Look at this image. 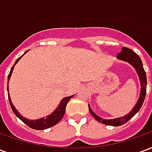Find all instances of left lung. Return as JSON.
Returning <instances> with one entry per match:
<instances>
[{
	"label": "left lung",
	"instance_id": "1",
	"mask_svg": "<svg viewBox=\"0 0 152 152\" xmlns=\"http://www.w3.org/2000/svg\"><path fill=\"white\" fill-rule=\"evenodd\" d=\"M116 58L119 60L126 62V63H129L131 66H134V68L135 69L137 76H138L139 80H140L141 90L139 98L137 99V103L135 104L134 108L131 110L129 113H128L127 115H124V116H121V117L115 118V119H109V120L102 119V118H101L99 115H97L94 112H93L92 109H91L89 104V112H90L91 115L95 118L97 121H99V122H101L102 124H107V125H112V126H120V125L125 124L126 122L129 121L131 118L133 117L134 115L140 110L141 107H142L144 102V99H145L146 93H147V76H146V72L144 71L142 60H141V58L138 57L137 53H134L133 50H131L129 48L123 47L121 53H118Z\"/></svg>",
	"mask_w": 152,
	"mask_h": 152
}]
</instances>
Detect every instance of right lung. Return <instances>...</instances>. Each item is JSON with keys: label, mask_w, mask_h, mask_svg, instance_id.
Returning <instances> with one entry per match:
<instances>
[{"label": "right lung", "mask_w": 152, "mask_h": 152, "mask_svg": "<svg viewBox=\"0 0 152 152\" xmlns=\"http://www.w3.org/2000/svg\"><path fill=\"white\" fill-rule=\"evenodd\" d=\"M26 53H27V51H26L21 57H19L18 59L15 61V64H14V66L11 67L10 72L9 74L8 82H7V91H8L9 102H10V107H11L12 111L14 112L15 115L18 118H19L23 123H25L28 126H29V127L31 128V129H37V130H44V129H49V128L52 127L53 125H55V124H58V123L62 120V118L63 117L64 113H65V111H66V104H67V102H69L70 99H72L74 95L68 96V97H66V98H64V99H62L61 102H59L58 106V107H57L51 114L48 115L45 117L40 118V119H37V120H28L27 118L23 117V116L18 112V110L15 108V106L13 105V103H12L11 99H10V94H9V81H10V77H11L12 72H13V70H14L15 65L18 63L19 60L21 59L22 57Z\"/></svg>", "instance_id": "right-lung-1"}]
</instances>
